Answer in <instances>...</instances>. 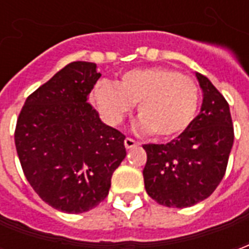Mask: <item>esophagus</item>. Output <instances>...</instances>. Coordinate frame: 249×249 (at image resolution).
<instances>
[{"label": "esophagus", "mask_w": 249, "mask_h": 249, "mask_svg": "<svg viewBox=\"0 0 249 249\" xmlns=\"http://www.w3.org/2000/svg\"><path fill=\"white\" fill-rule=\"evenodd\" d=\"M124 144L126 149H130V148H135V146L139 145V142L136 140H133V139H130V137H126V139H125Z\"/></svg>", "instance_id": "34e87169"}]
</instances>
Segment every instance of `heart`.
I'll return each mask as SVG.
<instances>
[{
  "mask_svg": "<svg viewBox=\"0 0 249 249\" xmlns=\"http://www.w3.org/2000/svg\"><path fill=\"white\" fill-rule=\"evenodd\" d=\"M92 97L112 124H119L137 104L139 129L157 139H172L191 125L198 107L196 81L178 71L152 66L132 69L117 81L97 82Z\"/></svg>",
  "mask_w": 249,
  "mask_h": 249,
  "instance_id": "obj_1",
  "label": "heart"
}]
</instances>
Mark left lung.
I'll list each match as a JSON object with an SVG mask.
<instances>
[{"instance_id":"8db88e82","label":"left lung","mask_w":249,"mask_h":249,"mask_svg":"<svg viewBox=\"0 0 249 249\" xmlns=\"http://www.w3.org/2000/svg\"><path fill=\"white\" fill-rule=\"evenodd\" d=\"M196 77L204 93L200 113L175 140L142 146L146 193L171 208L192 207L211 196L224 178L233 145L227 100L207 77Z\"/></svg>"}]
</instances>
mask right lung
<instances>
[{
	"label": "right lung",
	"instance_id": "right-lung-1",
	"mask_svg": "<svg viewBox=\"0 0 249 249\" xmlns=\"http://www.w3.org/2000/svg\"><path fill=\"white\" fill-rule=\"evenodd\" d=\"M100 77L93 62L68 64L26 98L17 119L14 142L25 178L66 213L97 207L126 156L125 136L88 103Z\"/></svg>",
	"mask_w": 249,
	"mask_h": 249
}]
</instances>
